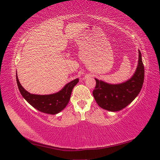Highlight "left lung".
<instances>
[{
    "mask_svg": "<svg viewBox=\"0 0 160 160\" xmlns=\"http://www.w3.org/2000/svg\"><path fill=\"white\" fill-rule=\"evenodd\" d=\"M138 63L132 77L123 83L111 84L95 79L96 86L93 95L100 108L109 111L123 109L136 98L144 81V67L139 50Z\"/></svg>",
    "mask_w": 160,
    "mask_h": 160,
    "instance_id": "obj_1",
    "label": "left lung"
}]
</instances>
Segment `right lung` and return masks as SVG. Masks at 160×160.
Masks as SVG:
<instances>
[{
    "mask_svg": "<svg viewBox=\"0 0 160 160\" xmlns=\"http://www.w3.org/2000/svg\"><path fill=\"white\" fill-rule=\"evenodd\" d=\"M16 79L18 88L23 98L38 111L51 115L59 113L66 108L70 100L72 89L79 82L78 79L72 80L55 93L37 95L32 94L24 89L19 82L17 72H16Z\"/></svg>",
    "mask_w": 160,
    "mask_h": 160,
    "instance_id": "right-lung-1",
    "label": "right lung"
}]
</instances>
